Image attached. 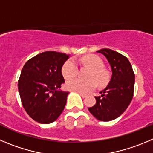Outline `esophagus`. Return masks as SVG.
<instances>
[{"instance_id": "obj_1", "label": "esophagus", "mask_w": 153, "mask_h": 153, "mask_svg": "<svg viewBox=\"0 0 153 153\" xmlns=\"http://www.w3.org/2000/svg\"><path fill=\"white\" fill-rule=\"evenodd\" d=\"M79 94H80V95H81V96L82 97H83V98H85V97H87L86 94H81V93H79Z\"/></svg>"}]
</instances>
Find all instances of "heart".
I'll return each mask as SVG.
<instances>
[{"instance_id":"b5f03b06","label":"heart","mask_w":153,"mask_h":153,"mask_svg":"<svg viewBox=\"0 0 153 153\" xmlns=\"http://www.w3.org/2000/svg\"><path fill=\"white\" fill-rule=\"evenodd\" d=\"M79 62L83 65L91 68L88 78L91 79L85 80L80 78L71 79L76 76L78 73V65L75 59H70L64 63L62 68V76L65 79H70L65 84L67 90L81 94H88L97 88V82L99 85H102L109 80V75L106 70L103 68L104 63L100 57L97 55H87L79 59Z\"/></svg>"}]
</instances>
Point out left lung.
<instances>
[{
	"instance_id": "1",
	"label": "left lung",
	"mask_w": 153,
	"mask_h": 153,
	"mask_svg": "<svg viewBox=\"0 0 153 153\" xmlns=\"http://www.w3.org/2000/svg\"><path fill=\"white\" fill-rule=\"evenodd\" d=\"M109 62L112 78L109 85L96 97V104L88 108L90 112L102 122H109L122 115L132 100L134 89V73L126 56L110 49H101Z\"/></svg>"
}]
</instances>
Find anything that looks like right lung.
Wrapping results in <instances>:
<instances>
[{
  "instance_id": "obj_1",
  "label": "right lung",
  "mask_w": 153,
  "mask_h": 153,
  "mask_svg": "<svg viewBox=\"0 0 153 153\" xmlns=\"http://www.w3.org/2000/svg\"><path fill=\"white\" fill-rule=\"evenodd\" d=\"M68 56L46 51L28 59L21 72L18 88L28 115L41 124L57 119L65 108L68 92L59 91L65 82L62 67Z\"/></svg>"
}]
</instances>
